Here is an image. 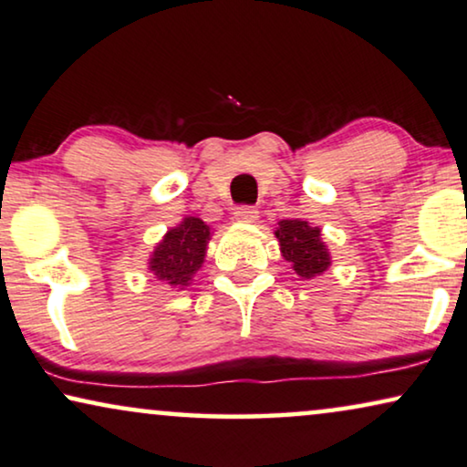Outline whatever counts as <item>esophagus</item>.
Masks as SVG:
<instances>
[{"mask_svg":"<svg viewBox=\"0 0 467 467\" xmlns=\"http://www.w3.org/2000/svg\"><path fill=\"white\" fill-rule=\"evenodd\" d=\"M233 215H234V220L241 222V223H252V222L258 220V211L254 207H245V204H244V207L234 209Z\"/></svg>","mask_w":467,"mask_h":467,"instance_id":"esophagus-1","label":"esophagus"}]
</instances>
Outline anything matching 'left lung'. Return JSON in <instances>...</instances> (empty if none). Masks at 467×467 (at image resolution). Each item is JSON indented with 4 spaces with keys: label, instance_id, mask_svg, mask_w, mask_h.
I'll use <instances>...</instances> for the list:
<instances>
[{
    "label": "left lung",
    "instance_id": "obj_1",
    "mask_svg": "<svg viewBox=\"0 0 467 467\" xmlns=\"http://www.w3.org/2000/svg\"><path fill=\"white\" fill-rule=\"evenodd\" d=\"M282 256L292 265L298 277L314 279L331 266V254L322 244L320 228L303 220H282L275 230Z\"/></svg>",
    "mask_w": 467,
    "mask_h": 467
}]
</instances>
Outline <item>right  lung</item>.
Masks as SVG:
<instances>
[{
	"label": "right lung",
	"mask_w": 467,
	"mask_h": 467,
	"mask_svg": "<svg viewBox=\"0 0 467 467\" xmlns=\"http://www.w3.org/2000/svg\"><path fill=\"white\" fill-rule=\"evenodd\" d=\"M209 239L211 228L201 217H183V222L171 228L155 245L149 258V271L160 282L183 290V285H188L202 266Z\"/></svg>",
	"instance_id": "right-lung-1"
}]
</instances>
